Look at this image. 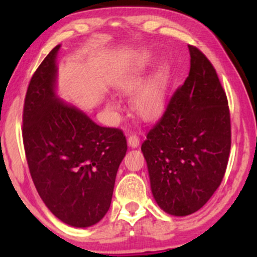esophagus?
Returning <instances> with one entry per match:
<instances>
[{"label":"esophagus","mask_w":257,"mask_h":257,"mask_svg":"<svg viewBox=\"0 0 257 257\" xmlns=\"http://www.w3.org/2000/svg\"><path fill=\"white\" fill-rule=\"evenodd\" d=\"M140 144V138L137 134H132L128 137V145L131 147H138Z\"/></svg>","instance_id":"esophagus-1"}]
</instances>
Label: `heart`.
Listing matches in <instances>:
<instances>
[{"label": "heart", "instance_id": "1", "mask_svg": "<svg viewBox=\"0 0 257 257\" xmlns=\"http://www.w3.org/2000/svg\"><path fill=\"white\" fill-rule=\"evenodd\" d=\"M146 63H144L138 70L129 73L117 85L122 94H131L135 89L140 87L143 83L144 67ZM168 85V71L167 69L162 67L147 83L141 87L135 94L132 100V105L134 111L143 118L150 119L156 117L162 111L166 101ZM111 107H116L114 104H110Z\"/></svg>", "mask_w": 257, "mask_h": 257}]
</instances>
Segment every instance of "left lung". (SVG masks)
I'll use <instances>...</instances> for the list:
<instances>
[{"label": "left lung", "instance_id": "8db88e82", "mask_svg": "<svg viewBox=\"0 0 257 257\" xmlns=\"http://www.w3.org/2000/svg\"><path fill=\"white\" fill-rule=\"evenodd\" d=\"M191 67L141 145L157 204L175 216L196 213L222 181L231 150V118L213 64L188 46Z\"/></svg>", "mask_w": 257, "mask_h": 257}]
</instances>
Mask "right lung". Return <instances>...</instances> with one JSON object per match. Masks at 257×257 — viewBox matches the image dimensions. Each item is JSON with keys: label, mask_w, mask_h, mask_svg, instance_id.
<instances>
[{"label": "right lung", "mask_w": 257, "mask_h": 257, "mask_svg": "<svg viewBox=\"0 0 257 257\" xmlns=\"http://www.w3.org/2000/svg\"><path fill=\"white\" fill-rule=\"evenodd\" d=\"M54 47L32 75L23 111V141L32 181L47 208L73 227L99 222L110 208L126 140L55 96Z\"/></svg>", "instance_id": "right-lung-1"}]
</instances>
